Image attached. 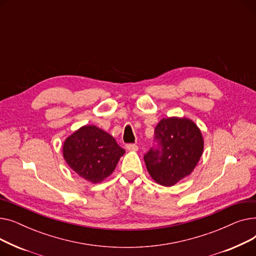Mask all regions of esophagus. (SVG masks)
Listing matches in <instances>:
<instances>
[{
    "label": "esophagus",
    "mask_w": 256,
    "mask_h": 256,
    "mask_svg": "<svg viewBox=\"0 0 256 256\" xmlns=\"http://www.w3.org/2000/svg\"><path fill=\"white\" fill-rule=\"evenodd\" d=\"M126 148L128 150L137 152V150H138V146H137L136 144H132V143H130V144H126Z\"/></svg>",
    "instance_id": "esophagus-1"
}]
</instances>
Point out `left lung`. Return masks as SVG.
Listing matches in <instances>:
<instances>
[{"label": "left lung", "instance_id": "obj_1", "mask_svg": "<svg viewBox=\"0 0 256 256\" xmlns=\"http://www.w3.org/2000/svg\"><path fill=\"white\" fill-rule=\"evenodd\" d=\"M156 145L144 156L150 176L160 184L170 186L188 176L204 152L200 130L186 118H164L154 130Z\"/></svg>", "mask_w": 256, "mask_h": 256}]
</instances>
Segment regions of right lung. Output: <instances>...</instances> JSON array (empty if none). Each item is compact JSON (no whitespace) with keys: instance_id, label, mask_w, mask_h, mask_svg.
Listing matches in <instances>:
<instances>
[{"instance_id":"obj_1","label":"right lung","mask_w":256,"mask_h":256,"mask_svg":"<svg viewBox=\"0 0 256 256\" xmlns=\"http://www.w3.org/2000/svg\"><path fill=\"white\" fill-rule=\"evenodd\" d=\"M124 150L96 126H84L64 142L63 156L68 166L88 182H100L114 171Z\"/></svg>"}]
</instances>
